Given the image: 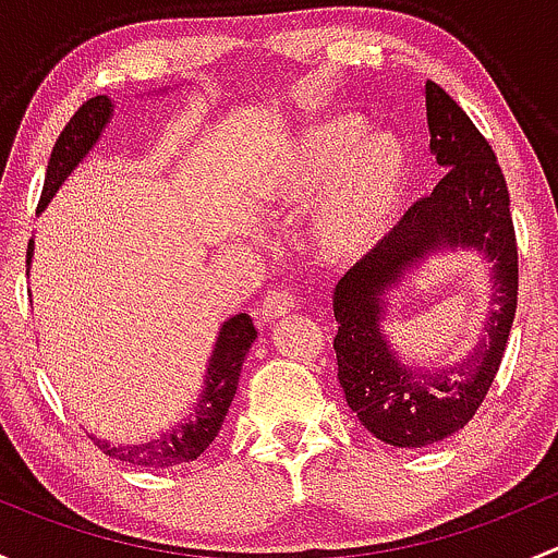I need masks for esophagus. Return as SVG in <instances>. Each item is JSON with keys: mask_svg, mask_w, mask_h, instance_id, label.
<instances>
[{"mask_svg": "<svg viewBox=\"0 0 558 558\" xmlns=\"http://www.w3.org/2000/svg\"><path fill=\"white\" fill-rule=\"evenodd\" d=\"M291 311H294V294H291L289 289H283V286H278V289H272L267 296H264L262 307H258V315L272 320Z\"/></svg>", "mask_w": 558, "mask_h": 558, "instance_id": "esophagus-1", "label": "esophagus"}]
</instances>
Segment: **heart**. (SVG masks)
<instances>
[{
  "mask_svg": "<svg viewBox=\"0 0 558 558\" xmlns=\"http://www.w3.org/2000/svg\"><path fill=\"white\" fill-rule=\"evenodd\" d=\"M367 132L359 116H337L302 134L289 154V183L300 194L329 189L315 234L326 256H364L391 227L410 180V159L393 134Z\"/></svg>",
  "mask_w": 558,
  "mask_h": 558,
  "instance_id": "b5f03b06",
  "label": "heart"
}]
</instances>
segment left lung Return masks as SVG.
I'll return each mask as SVG.
<instances>
[{
    "label": "left lung",
    "instance_id": "left-lung-1",
    "mask_svg": "<svg viewBox=\"0 0 558 558\" xmlns=\"http://www.w3.org/2000/svg\"><path fill=\"white\" fill-rule=\"evenodd\" d=\"M426 118L437 165L448 167L335 289L337 378L348 408L378 440L424 448L470 424L502 364L519 305V243L502 167L446 88L426 83ZM440 244L481 246L495 262V307L487 335L466 363L413 374L379 337L383 294L403 269Z\"/></svg>",
    "mask_w": 558,
    "mask_h": 558
}]
</instances>
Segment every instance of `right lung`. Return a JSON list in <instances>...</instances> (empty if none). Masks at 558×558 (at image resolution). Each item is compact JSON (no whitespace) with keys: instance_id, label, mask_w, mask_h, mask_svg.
<instances>
[{"instance_id":"right-lung-1","label":"right lung","mask_w":558,"mask_h":558,"mask_svg":"<svg viewBox=\"0 0 558 558\" xmlns=\"http://www.w3.org/2000/svg\"><path fill=\"white\" fill-rule=\"evenodd\" d=\"M110 99L94 97L83 102L70 118L64 132L56 140L53 150H50L48 172H45L43 194H39V210L48 205L50 196L61 185V180L75 170L77 161L88 154L94 143H97L99 132L110 118ZM32 258V245L26 251V264ZM253 340H256V329H253L251 315L240 313L223 324L221 335H218L216 351H213L210 367H207L205 393H202L196 413L189 424H180L178 429L167 432L165 437L145 446H107L97 440L99 451L112 456L118 461H129L134 466H178L185 461H194L196 456L207 451L213 440H216L218 429H221L227 410L232 404L234 393H238L240 369H243L245 353L251 351Z\"/></svg>"}]
</instances>
